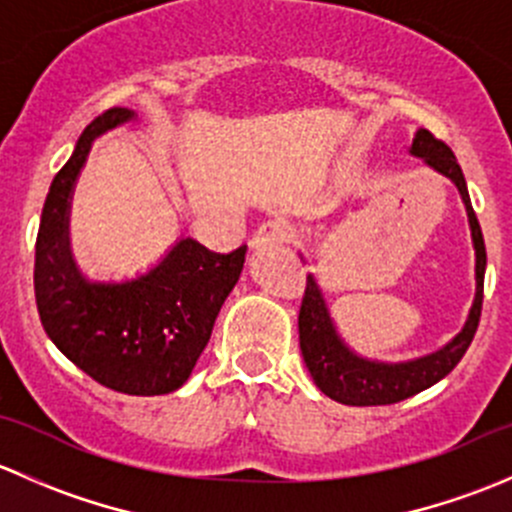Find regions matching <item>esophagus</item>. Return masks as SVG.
<instances>
[{
	"label": "esophagus",
	"mask_w": 512,
	"mask_h": 512,
	"mask_svg": "<svg viewBox=\"0 0 512 512\" xmlns=\"http://www.w3.org/2000/svg\"><path fill=\"white\" fill-rule=\"evenodd\" d=\"M294 237V227L287 220H267L265 225H260V230L252 237V247L255 250H265V247L285 245Z\"/></svg>",
	"instance_id": "1"
}]
</instances>
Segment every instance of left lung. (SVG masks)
I'll return each mask as SVG.
<instances>
[{"label":"left lung","mask_w":512,"mask_h":512,"mask_svg":"<svg viewBox=\"0 0 512 512\" xmlns=\"http://www.w3.org/2000/svg\"><path fill=\"white\" fill-rule=\"evenodd\" d=\"M411 156L421 158L428 168L446 175L461 193L468 213V225H471L473 250H476V297H473V307L468 312L466 324L446 347L426 356L391 364V361L366 359L344 344V339L337 332V324L329 314L322 289H319L314 275H307V289H304L302 307H299V349H302L304 364H307L319 391L327 394L329 399L339 401V404L386 406L409 399V396L428 389L443 376L451 374L476 337L480 309H483L485 242L476 213H473L471 198H468L466 178H463V170L451 148L438 141L426 128L416 131L414 143H411Z\"/></svg>","instance_id":"obj_1"}]
</instances>
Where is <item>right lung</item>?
<instances>
[{
  "instance_id": "right-lung-1",
  "label": "right lung",
  "mask_w": 512,
  "mask_h": 512,
  "mask_svg": "<svg viewBox=\"0 0 512 512\" xmlns=\"http://www.w3.org/2000/svg\"><path fill=\"white\" fill-rule=\"evenodd\" d=\"M128 121V108H108L94 118L51 180L36 235L34 294L44 332L66 359L113 391L160 396L188 381L240 280L247 245L220 255L183 237L136 280L116 285L81 275L69 240L76 178L96 138Z\"/></svg>"
}]
</instances>
